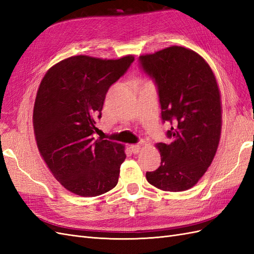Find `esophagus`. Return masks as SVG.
<instances>
[{
    "mask_svg": "<svg viewBox=\"0 0 254 254\" xmlns=\"http://www.w3.org/2000/svg\"><path fill=\"white\" fill-rule=\"evenodd\" d=\"M130 149H131V151L134 153V155H136V153L140 152L141 146L140 145H131L130 146Z\"/></svg>",
    "mask_w": 254,
    "mask_h": 254,
    "instance_id": "34e87169",
    "label": "esophagus"
}]
</instances>
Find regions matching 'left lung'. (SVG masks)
I'll list each match as a JSON object with an SVG mask.
<instances>
[{
	"label": "left lung",
	"instance_id": "8db88e82",
	"mask_svg": "<svg viewBox=\"0 0 254 254\" xmlns=\"http://www.w3.org/2000/svg\"><path fill=\"white\" fill-rule=\"evenodd\" d=\"M139 59L157 84L161 117L171 124L170 142L156 145L161 165L146 173V179L162 190H187L204 175L218 148L222 108L216 77L199 54L183 47Z\"/></svg>",
	"mask_w": 254,
	"mask_h": 254
}]
</instances>
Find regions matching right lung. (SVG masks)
I'll return each mask as SVG.
<instances>
[{
    "instance_id": "obj_1",
    "label": "right lung",
    "mask_w": 254,
    "mask_h": 254,
    "mask_svg": "<svg viewBox=\"0 0 254 254\" xmlns=\"http://www.w3.org/2000/svg\"><path fill=\"white\" fill-rule=\"evenodd\" d=\"M134 57H68L53 65L37 92L33 124L38 149L61 186L95 197L118 184L124 145L94 140L107 92Z\"/></svg>"
}]
</instances>
